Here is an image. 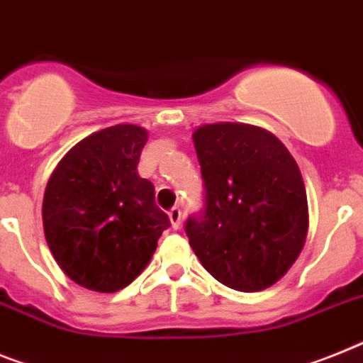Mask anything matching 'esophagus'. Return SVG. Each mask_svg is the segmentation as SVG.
<instances>
[{
    "mask_svg": "<svg viewBox=\"0 0 363 363\" xmlns=\"http://www.w3.org/2000/svg\"><path fill=\"white\" fill-rule=\"evenodd\" d=\"M169 218L172 228L178 229L179 224H182V209H179V207H172V209L169 211Z\"/></svg>",
    "mask_w": 363,
    "mask_h": 363,
    "instance_id": "esophagus-1",
    "label": "esophagus"
}]
</instances>
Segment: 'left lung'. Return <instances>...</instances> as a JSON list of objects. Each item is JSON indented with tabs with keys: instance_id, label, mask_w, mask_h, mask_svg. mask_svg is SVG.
I'll use <instances>...</instances> for the list:
<instances>
[{
	"instance_id": "1",
	"label": "left lung",
	"mask_w": 363,
	"mask_h": 363,
	"mask_svg": "<svg viewBox=\"0 0 363 363\" xmlns=\"http://www.w3.org/2000/svg\"><path fill=\"white\" fill-rule=\"evenodd\" d=\"M203 207L185 222L193 252L218 283L259 292L301 253L308 206L292 154L268 130L215 123L194 130Z\"/></svg>"
}]
</instances>
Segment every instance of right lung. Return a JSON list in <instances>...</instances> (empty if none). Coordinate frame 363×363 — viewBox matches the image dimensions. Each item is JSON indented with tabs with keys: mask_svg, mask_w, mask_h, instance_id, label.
I'll use <instances>...</instances> for the list:
<instances>
[{
	"mask_svg": "<svg viewBox=\"0 0 363 363\" xmlns=\"http://www.w3.org/2000/svg\"><path fill=\"white\" fill-rule=\"evenodd\" d=\"M147 130L116 125L84 138L52 170L42 206L45 240L62 272L117 292L147 268L170 220L138 174Z\"/></svg>",
	"mask_w": 363,
	"mask_h": 363,
	"instance_id": "add662e5",
	"label": "right lung"
}]
</instances>
